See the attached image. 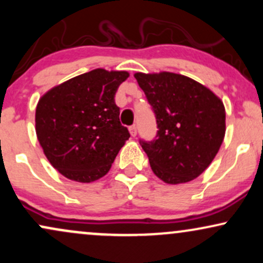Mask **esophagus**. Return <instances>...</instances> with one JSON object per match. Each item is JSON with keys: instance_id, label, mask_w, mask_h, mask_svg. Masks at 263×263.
<instances>
[{"instance_id": "obj_1", "label": "esophagus", "mask_w": 263, "mask_h": 263, "mask_svg": "<svg viewBox=\"0 0 263 263\" xmlns=\"http://www.w3.org/2000/svg\"><path fill=\"white\" fill-rule=\"evenodd\" d=\"M128 129H129V134H131L132 137H135V136L137 135V127H136L135 125L131 126V127H129Z\"/></svg>"}]
</instances>
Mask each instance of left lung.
<instances>
[{"label": "left lung", "instance_id": "8db88e82", "mask_svg": "<svg viewBox=\"0 0 263 263\" xmlns=\"http://www.w3.org/2000/svg\"><path fill=\"white\" fill-rule=\"evenodd\" d=\"M156 115L157 136L140 141L151 168L168 184L200 176L219 152L225 136V107L206 86L180 74L136 73Z\"/></svg>", "mask_w": 263, "mask_h": 263}]
</instances>
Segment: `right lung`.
<instances>
[{
	"label": "right lung",
	"instance_id": "1",
	"mask_svg": "<svg viewBox=\"0 0 263 263\" xmlns=\"http://www.w3.org/2000/svg\"><path fill=\"white\" fill-rule=\"evenodd\" d=\"M128 75L95 69L54 86L39 99L38 141L50 164L68 179H100L129 138L115 104V93Z\"/></svg>",
	"mask_w": 263,
	"mask_h": 263
}]
</instances>
